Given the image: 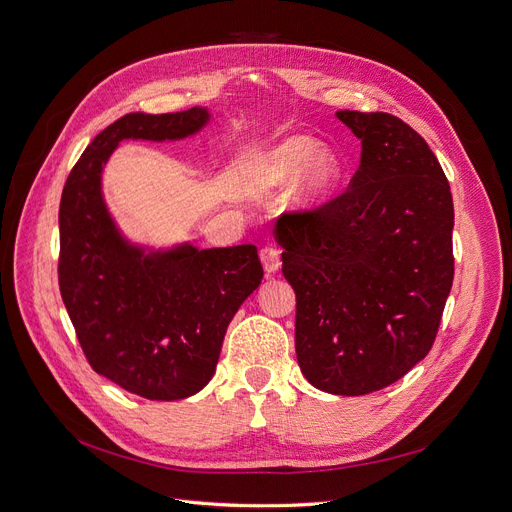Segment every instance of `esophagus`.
<instances>
[{"mask_svg":"<svg viewBox=\"0 0 512 512\" xmlns=\"http://www.w3.org/2000/svg\"><path fill=\"white\" fill-rule=\"evenodd\" d=\"M260 260L266 273H277L281 269V252L275 246H264L260 250Z\"/></svg>","mask_w":512,"mask_h":512,"instance_id":"obj_1","label":"esophagus"}]
</instances>
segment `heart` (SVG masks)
Returning <instances> with one entry per match:
<instances>
[{"label":"heart","mask_w":512,"mask_h":512,"mask_svg":"<svg viewBox=\"0 0 512 512\" xmlns=\"http://www.w3.org/2000/svg\"><path fill=\"white\" fill-rule=\"evenodd\" d=\"M316 143L310 137H289L266 154L258 168L266 181L283 183L294 179L297 173L296 198L304 206L321 204L342 179V162L329 148L314 150Z\"/></svg>","instance_id":"1"}]
</instances>
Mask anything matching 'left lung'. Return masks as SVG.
Instances as JSON below:
<instances>
[{"label":"left lung","mask_w":512,"mask_h":512,"mask_svg":"<svg viewBox=\"0 0 512 512\" xmlns=\"http://www.w3.org/2000/svg\"><path fill=\"white\" fill-rule=\"evenodd\" d=\"M360 166L335 200L281 214L275 239L296 291L304 377L335 396L402 379L440 329L454 279V206L427 141L387 112L339 110Z\"/></svg>","instance_id":"obj_1"}]
</instances>
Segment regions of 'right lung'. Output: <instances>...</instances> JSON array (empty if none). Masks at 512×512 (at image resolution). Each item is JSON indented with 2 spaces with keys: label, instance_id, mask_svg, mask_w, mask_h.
Returning <instances> with one entry per match:
<instances>
[{
  "label": "right lung",
  "instance_id": "obj_1",
  "mask_svg": "<svg viewBox=\"0 0 512 512\" xmlns=\"http://www.w3.org/2000/svg\"><path fill=\"white\" fill-rule=\"evenodd\" d=\"M208 120L198 106L125 114L87 145L60 200L58 281L79 344L95 373L148 400H183L212 379L227 327L264 273L252 243L135 246L108 212L102 173L120 141H177Z\"/></svg>",
  "mask_w": 512,
  "mask_h": 512
}]
</instances>
